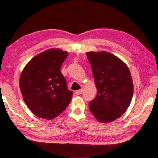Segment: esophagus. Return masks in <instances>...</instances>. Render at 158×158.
<instances>
[{"mask_svg": "<svg viewBox=\"0 0 158 158\" xmlns=\"http://www.w3.org/2000/svg\"><path fill=\"white\" fill-rule=\"evenodd\" d=\"M83 92V89L82 88V89H80V90H76V92H75V94H76V95H80V94H81Z\"/></svg>", "mask_w": 158, "mask_h": 158, "instance_id": "obj_1", "label": "esophagus"}]
</instances>
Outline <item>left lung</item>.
Here are the masks:
<instances>
[{"label":"left lung","mask_w":158,"mask_h":158,"mask_svg":"<svg viewBox=\"0 0 158 158\" xmlns=\"http://www.w3.org/2000/svg\"><path fill=\"white\" fill-rule=\"evenodd\" d=\"M97 87L89 103L93 116L103 123L116 120L126 112L133 94L131 74L127 64L107 52L86 53Z\"/></svg>","instance_id":"obj_1"}]
</instances>
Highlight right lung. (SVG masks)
I'll return each mask as SVG.
<instances>
[{
	"label": "right lung",
	"instance_id": "right-lung-1",
	"mask_svg": "<svg viewBox=\"0 0 158 158\" xmlns=\"http://www.w3.org/2000/svg\"><path fill=\"white\" fill-rule=\"evenodd\" d=\"M60 49H49L31 60L23 70L19 86L27 106L37 117L52 120L66 109L72 92L60 71L68 56Z\"/></svg>",
	"mask_w": 158,
	"mask_h": 158
}]
</instances>
